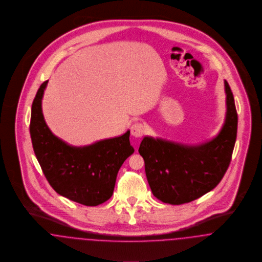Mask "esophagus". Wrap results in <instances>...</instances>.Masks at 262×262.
<instances>
[{
	"label": "esophagus",
	"mask_w": 262,
	"mask_h": 262,
	"mask_svg": "<svg viewBox=\"0 0 262 262\" xmlns=\"http://www.w3.org/2000/svg\"><path fill=\"white\" fill-rule=\"evenodd\" d=\"M131 135L135 138L142 137L145 133V126L141 122H135L130 128Z\"/></svg>",
	"instance_id": "1"
}]
</instances>
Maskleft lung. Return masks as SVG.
<instances>
[{
	"instance_id": "left-lung-1",
	"label": "left lung",
	"mask_w": 262,
	"mask_h": 262,
	"mask_svg": "<svg viewBox=\"0 0 262 262\" xmlns=\"http://www.w3.org/2000/svg\"><path fill=\"white\" fill-rule=\"evenodd\" d=\"M226 119L219 134L199 145L144 137L139 152L151 192L164 203L191 202L214 189L232 159L237 130L234 96L225 80Z\"/></svg>"
}]
</instances>
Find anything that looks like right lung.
<instances>
[{"mask_svg": "<svg viewBox=\"0 0 262 262\" xmlns=\"http://www.w3.org/2000/svg\"><path fill=\"white\" fill-rule=\"evenodd\" d=\"M47 83L40 85L31 106L29 131L36 159L56 192L85 206H97L112 196L119 168L134 152L130 131L89 146L68 145L44 120L41 102Z\"/></svg>", "mask_w": 262, "mask_h": 262, "instance_id": "right-lung-1", "label": "right lung"}]
</instances>
